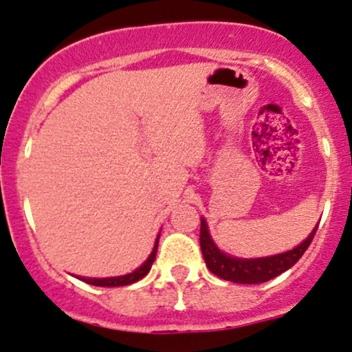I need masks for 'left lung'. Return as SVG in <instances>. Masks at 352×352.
Listing matches in <instances>:
<instances>
[{
	"instance_id": "1",
	"label": "left lung",
	"mask_w": 352,
	"mask_h": 352,
	"mask_svg": "<svg viewBox=\"0 0 352 352\" xmlns=\"http://www.w3.org/2000/svg\"><path fill=\"white\" fill-rule=\"evenodd\" d=\"M318 230V226L313 229V232L308 235L305 242H301L296 249L285 252V254L274 255V257L265 258H234L229 255L222 254L221 250L214 245L212 239L208 232V224L202 219L201 221V232L199 243L202 250V257L206 260V265L214 275L219 278H224L227 282L234 283H245L255 285L263 283L268 280L275 278L288 268H292L301 258V255L307 252Z\"/></svg>"
}]
</instances>
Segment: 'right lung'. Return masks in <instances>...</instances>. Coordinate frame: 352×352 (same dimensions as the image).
<instances>
[{
  "mask_svg": "<svg viewBox=\"0 0 352 352\" xmlns=\"http://www.w3.org/2000/svg\"><path fill=\"white\" fill-rule=\"evenodd\" d=\"M158 239H156L155 249H153L150 257H148L146 262H144L143 265L138 268V270H135L133 274H128V275H123V276H115V278H80V280H82V282L89 283V285H95V287H125V285L138 282V280H142L143 276L146 275L148 272H150L153 262H155L156 250H158Z\"/></svg>",
  "mask_w": 352,
  "mask_h": 352,
  "instance_id": "obj_1",
  "label": "right lung"
}]
</instances>
